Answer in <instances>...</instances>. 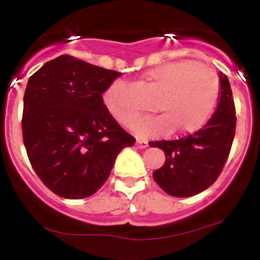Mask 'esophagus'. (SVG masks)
Instances as JSON below:
<instances>
[{
  "label": "esophagus",
  "mask_w": 260,
  "mask_h": 260,
  "mask_svg": "<svg viewBox=\"0 0 260 260\" xmlns=\"http://www.w3.org/2000/svg\"><path fill=\"white\" fill-rule=\"evenodd\" d=\"M148 146V142L144 141V139H137V147L138 148H146Z\"/></svg>",
  "instance_id": "obj_1"
}]
</instances>
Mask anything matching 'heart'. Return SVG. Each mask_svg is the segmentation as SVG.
Returning <instances> with one entry per match:
<instances>
[{"label":"heart","instance_id":"obj_1","mask_svg":"<svg viewBox=\"0 0 260 260\" xmlns=\"http://www.w3.org/2000/svg\"><path fill=\"white\" fill-rule=\"evenodd\" d=\"M146 87L158 92L152 105L157 117L144 118L135 132L141 137L190 134L201 130L212 116L220 98V80L208 66L195 61H177L150 69L143 75ZM123 86L110 84L103 100L110 116L119 125L133 127L141 113L122 102Z\"/></svg>","mask_w":260,"mask_h":260}]
</instances>
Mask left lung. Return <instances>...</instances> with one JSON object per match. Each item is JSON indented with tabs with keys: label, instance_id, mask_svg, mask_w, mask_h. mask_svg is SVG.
Segmentation results:
<instances>
[{
	"label": "left lung",
	"instance_id": "8db88e82",
	"mask_svg": "<svg viewBox=\"0 0 260 260\" xmlns=\"http://www.w3.org/2000/svg\"><path fill=\"white\" fill-rule=\"evenodd\" d=\"M220 102L203 128L176 141L150 142L165 152L153 180L167 194L192 197L210 187L221 173L236 134V107L228 77L220 73Z\"/></svg>",
	"mask_w": 260,
	"mask_h": 260
}]
</instances>
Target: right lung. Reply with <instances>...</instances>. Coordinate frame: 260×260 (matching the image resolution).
<instances>
[{"mask_svg": "<svg viewBox=\"0 0 260 260\" xmlns=\"http://www.w3.org/2000/svg\"><path fill=\"white\" fill-rule=\"evenodd\" d=\"M119 75L62 54L29 77L23 98V143L34 171L58 197L95 194L117 155L135 143L103 100Z\"/></svg>", "mask_w": 260, "mask_h": 260, "instance_id": "1", "label": "right lung"}]
</instances>
